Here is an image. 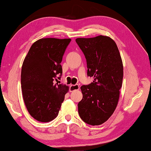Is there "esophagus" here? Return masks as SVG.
I'll list each match as a JSON object with an SVG mask.
<instances>
[{
    "label": "esophagus",
    "instance_id": "34e87169",
    "mask_svg": "<svg viewBox=\"0 0 151 151\" xmlns=\"http://www.w3.org/2000/svg\"><path fill=\"white\" fill-rule=\"evenodd\" d=\"M79 89V85L78 84H76V85H71L70 86V91L72 92L73 91L76 90H78Z\"/></svg>",
    "mask_w": 151,
    "mask_h": 151
}]
</instances>
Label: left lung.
<instances>
[{
    "label": "left lung",
    "mask_w": 151,
    "mask_h": 151,
    "mask_svg": "<svg viewBox=\"0 0 151 151\" xmlns=\"http://www.w3.org/2000/svg\"><path fill=\"white\" fill-rule=\"evenodd\" d=\"M76 41L87 60V76L94 81L82 85L78 113L85 123L99 126L106 122L117 106L124 76L117 45L109 37L78 38Z\"/></svg>",
    "instance_id": "1"
}]
</instances>
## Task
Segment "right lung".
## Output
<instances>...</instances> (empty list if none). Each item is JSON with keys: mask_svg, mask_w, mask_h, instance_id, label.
Segmentation results:
<instances>
[{"mask_svg": "<svg viewBox=\"0 0 151 151\" xmlns=\"http://www.w3.org/2000/svg\"><path fill=\"white\" fill-rule=\"evenodd\" d=\"M70 39L43 38L31 45L23 62V99L36 120L49 122L58 116L69 87L58 84L62 73L61 62Z\"/></svg>", "mask_w": 151, "mask_h": 151, "instance_id": "add662e5", "label": "right lung"}]
</instances>
